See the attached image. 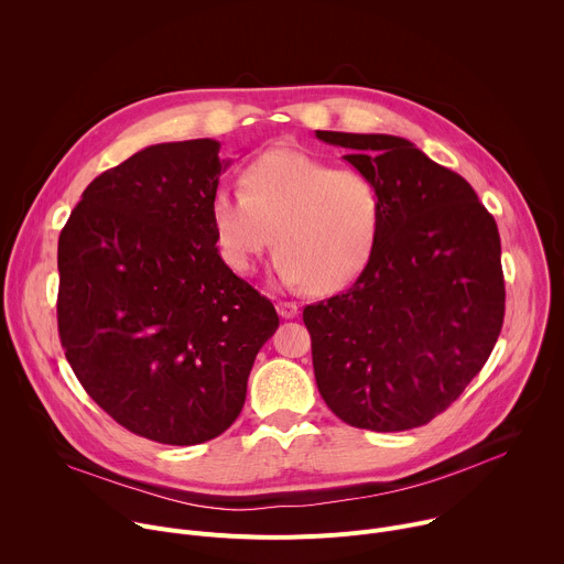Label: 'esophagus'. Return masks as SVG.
<instances>
[{"label":"esophagus","instance_id":"obj_1","mask_svg":"<svg viewBox=\"0 0 564 564\" xmlns=\"http://www.w3.org/2000/svg\"><path fill=\"white\" fill-rule=\"evenodd\" d=\"M276 312L281 318H294L299 314V305L290 303V301H279L276 303Z\"/></svg>","mask_w":564,"mask_h":564}]
</instances>
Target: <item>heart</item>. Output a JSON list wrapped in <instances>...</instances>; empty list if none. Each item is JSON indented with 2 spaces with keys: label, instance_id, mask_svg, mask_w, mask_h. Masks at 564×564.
Listing matches in <instances>:
<instances>
[{
  "label": "heart",
  "instance_id": "1",
  "mask_svg": "<svg viewBox=\"0 0 564 564\" xmlns=\"http://www.w3.org/2000/svg\"><path fill=\"white\" fill-rule=\"evenodd\" d=\"M223 261L238 274L270 250L294 288L337 292L368 265L379 234V194L359 170H335L299 149H272L243 174V189L220 187L209 203Z\"/></svg>",
  "mask_w": 564,
  "mask_h": 564
}]
</instances>
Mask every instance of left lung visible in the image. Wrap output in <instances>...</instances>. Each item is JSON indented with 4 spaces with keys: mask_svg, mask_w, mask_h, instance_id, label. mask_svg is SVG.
<instances>
[{
    "mask_svg": "<svg viewBox=\"0 0 564 564\" xmlns=\"http://www.w3.org/2000/svg\"><path fill=\"white\" fill-rule=\"evenodd\" d=\"M379 194L368 265L303 310L316 388L355 429L429 424L487 364L505 321L500 234L473 187L411 140L316 131Z\"/></svg>",
    "mask_w": 564,
    "mask_h": 564,
    "instance_id": "1",
    "label": "left lung"
}]
</instances>
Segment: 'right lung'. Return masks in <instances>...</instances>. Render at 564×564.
I'll return each instance as SVG.
<instances>
[{
    "mask_svg": "<svg viewBox=\"0 0 564 564\" xmlns=\"http://www.w3.org/2000/svg\"><path fill=\"white\" fill-rule=\"evenodd\" d=\"M212 138L144 147L100 174L57 243L64 355L127 431L172 446L225 433L279 314L220 259Z\"/></svg>",
    "mask_w": 564,
    "mask_h": 564,
    "instance_id": "1",
    "label": "right lung"
}]
</instances>
